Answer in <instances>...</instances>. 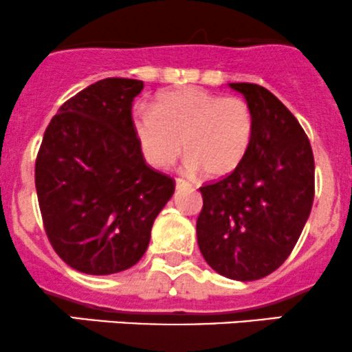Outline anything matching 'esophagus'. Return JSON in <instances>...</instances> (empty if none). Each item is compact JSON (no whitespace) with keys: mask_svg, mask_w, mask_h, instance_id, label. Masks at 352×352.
<instances>
[{"mask_svg":"<svg viewBox=\"0 0 352 352\" xmlns=\"http://www.w3.org/2000/svg\"><path fill=\"white\" fill-rule=\"evenodd\" d=\"M175 187H177V190H179V188H184V187H190V182H188V180H186V179H180V177H177Z\"/></svg>","mask_w":352,"mask_h":352,"instance_id":"obj_1","label":"esophagus"}]
</instances>
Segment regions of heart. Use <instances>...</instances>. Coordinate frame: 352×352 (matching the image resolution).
I'll list each match as a JSON object with an SVG mask.
<instances>
[{"mask_svg": "<svg viewBox=\"0 0 352 352\" xmlns=\"http://www.w3.org/2000/svg\"><path fill=\"white\" fill-rule=\"evenodd\" d=\"M133 126L150 165L168 168L184 146L187 168L221 177L246 157L253 142L254 116L241 98L184 87L158 96L153 111H136Z\"/></svg>", "mask_w": 352, "mask_h": 352, "instance_id": "1", "label": "heart"}]
</instances>
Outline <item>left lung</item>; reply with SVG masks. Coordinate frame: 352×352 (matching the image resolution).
I'll use <instances>...</instances> for the list:
<instances>
[{
	"instance_id": "obj_1",
	"label": "left lung",
	"mask_w": 352,
	"mask_h": 352,
	"mask_svg": "<svg viewBox=\"0 0 352 352\" xmlns=\"http://www.w3.org/2000/svg\"><path fill=\"white\" fill-rule=\"evenodd\" d=\"M229 87L253 109V142L229 175L201 187L197 243L219 275L251 282L280 268L300 238L316 194V165L305 131L278 98L258 84Z\"/></svg>"
}]
</instances>
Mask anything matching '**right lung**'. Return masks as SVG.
I'll return each mask as SVG.
<instances>
[{
	"label": "right lung",
	"mask_w": 352,
	"mask_h": 352,
	"mask_svg": "<svg viewBox=\"0 0 352 352\" xmlns=\"http://www.w3.org/2000/svg\"><path fill=\"white\" fill-rule=\"evenodd\" d=\"M136 79L98 80L58 108L35 162L47 238L70 268L111 275L138 263L175 180L143 158L133 126Z\"/></svg>",
	"instance_id": "right-lung-1"
}]
</instances>
